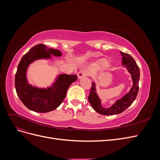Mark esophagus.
Here are the masks:
<instances>
[{
    "instance_id": "1",
    "label": "esophagus",
    "mask_w": 160,
    "mask_h": 160,
    "mask_svg": "<svg viewBox=\"0 0 160 160\" xmlns=\"http://www.w3.org/2000/svg\"><path fill=\"white\" fill-rule=\"evenodd\" d=\"M88 75H89V72L87 71V70H81V71H80L78 72V74H77V75H78V78L79 79L83 78V77L88 76Z\"/></svg>"
}]
</instances>
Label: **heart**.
Returning a JSON list of instances; mask_svg holds the SVG:
<instances>
[{"instance_id":"b5f03b06","label":"heart","mask_w":160,"mask_h":160,"mask_svg":"<svg viewBox=\"0 0 160 160\" xmlns=\"http://www.w3.org/2000/svg\"><path fill=\"white\" fill-rule=\"evenodd\" d=\"M98 63L99 66L105 67H107L109 65V61L106 59H101L98 61Z\"/></svg>"}]
</instances>
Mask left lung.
<instances>
[{
  "label": "left lung",
  "instance_id": "left-lung-1",
  "mask_svg": "<svg viewBox=\"0 0 160 160\" xmlns=\"http://www.w3.org/2000/svg\"><path fill=\"white\" fill-rule=\"evenodd\" d=\"M122 56V65L126 68L128 71L131 74L133 81V86L129 93L125 95L122 98L116 101L111 107L104 108L101 105V101L96 92L95 84L92 83L90 93L88 97V100L93 109L99 114L103 115H113L122 113L128 108L133 103L138 95L139 91V69L133 58L128 53L120 51Z\"/></svg>",
  "mask_w": 160,
  "mask_h": 160
}]
</instances>
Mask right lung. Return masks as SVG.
I'll return each mask as SVG.
<instances>
[{"label":"right lung","instance_id":"add662e5","mask_svg":"<svg viewBox=\"0 0 160 160\" xmlns=\"http://www.w3.org/2000/svg\"><path fill=\"white\" fill-rule=\"evenodd\" d=\"M51 55L61 56L59 50L49 49L46 45L38 44L28 51L19 62L15 75V88L22 103L31 111L47 113L55 110L65 98L69 87L77 79L76 75L61 74L51 87L38 88L28 83L27 71L28 67L38 59H49Z\"/></svg>","mask_w":160,"mask_h":160}]
</instances>
